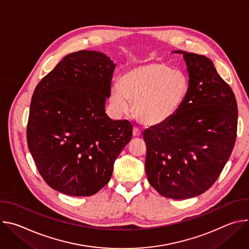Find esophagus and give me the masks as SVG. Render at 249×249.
I'll return each instance as SVG.
<instances>
[{"label": "esophagus", "mask_w": 249, "mask_h": 249, "mask_svg": "<svg viewBox=\"0 0 249 249\" xmlns=\"http://www.w3.org/2000/svg\"><path fill=\"white\" fill-rule=\"evenodd\" d=\"M133 136L134 137H140V136H142V131L139 129V128H134L133 129Z\"/></svg>", "instance_id": "obj_1"}]
</instances>
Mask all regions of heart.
Returning a JSON list of instances; mask_svg holds the SVG:
<instances>
[{
	"label": "heart",
	"mask_w": 249,
	"mask_h": 249,
	"mask_svg": "<svg viewBox=\"0 0 249 249\" xmlns=\"http://www.w3.org/2000/svg\"><path fill=\"white\" fill-rule=\"evenodd\" d=\"M188 90V81L178 70L152 62L133 68L121 76L110 92V102L119 115L135 107L137 119L148 126L169 121L179 111Z\"/></svg>",
	"instance_id": "b5f03b06"
}]
</instances>
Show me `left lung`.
Returning a JSON list of instances; mask_svg holds the SVG:
<instances>
[{
    "label": "left lung",
    "instance_id": "obj_1",
    "mask_svg": "<svg viewBox=\"0 0 249 249\" xmlns=\"http://www.w3.org/2000/svg\"><path fill=\"white\" fill-rule=\"evenodd\" d=\"M189 75L186 96L169 121L144 133L146 173L162 196L179 200L198 196L218 179L234 147L237 104L213 62L184 51Z\"/></svg>",
    "mask_w": 249,
    "mask_h": 249
}]
</instances>
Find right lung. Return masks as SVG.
Listing matches in <instances>:
<instances>
[{
	"mask_svg": "<svg viewBox=\"0 0 249 249\" xmlns=\"http://www.w3.org/2000/svg\"><path fill=\"white\" fill-rule=\"evenodd\" d=\"M115 64L105 54L71 53L34 89L27 145L44 181L70 196H91L108 183L133 126L105 113Z\"/></svg>",
	"mask_w": 249,
	"mask_h": 249,
	"instance_id": "1",
	"label": "right lung"
}]
</instances>
